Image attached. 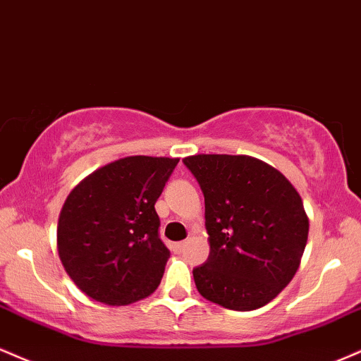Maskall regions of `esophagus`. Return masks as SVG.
<instances>
[{
    "label": "esophagus",
    "mask_w": 361,
    "mask_h": 361,
    "mask_svg": "<svg viewBox=\"0 0 361 361\" xmlns=\"http://www.w3.org/2000/svg\"><path fill=\"white\" fill-rule=\"evenodd\" d=\"M184 248H185L184 241H179V243H173V247H172V250L176 253H182V252H184Z\"/></svg>",
    "instance_id": "esophagus-1"
}]
</instances>
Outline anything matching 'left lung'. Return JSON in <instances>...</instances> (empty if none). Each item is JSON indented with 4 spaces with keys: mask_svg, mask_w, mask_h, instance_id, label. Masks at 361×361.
I'll return each mask as SVG.
<instances>
[{
    "mask_svg": "<svg viewBox=\"0 0 361 361\" xmlns=\"http://www.w3.org/2000/svg\"><path fill=\"white\" fill-rule=\"evenodd\" d=\"M206 206L209 257L192 270L199 294L253 311L281 294L300 265L309 235L302 199L272 165L250 155L185 157Z\"/></svg>",
    "mask_w": 361,
    "mask_h": 361,
    "instance_id": "1",
    "label": "left lung"
}]
</instances>
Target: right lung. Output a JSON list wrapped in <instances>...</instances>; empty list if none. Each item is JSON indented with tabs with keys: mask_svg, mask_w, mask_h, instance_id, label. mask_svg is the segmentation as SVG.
Masks as SVG:
<instances>
[{
	"mask_svg": "<svg viewBox=\"0 0 361 361\" xmlns=\"http://www.w3.org/2000/svg\"><path fill=\"white\" fill-rule=\"evenodd\" d=\"M177 164L169 157H125L69 192L57 224L59 257L91 299L128 306L159 287L171 252L159 238L155 202Z\"/></svg>",
	"mask_w": 361,
	"mask_h": 361,
	"instance_id": "obj_1",
	"label": "right lung"
}]
</instances>
